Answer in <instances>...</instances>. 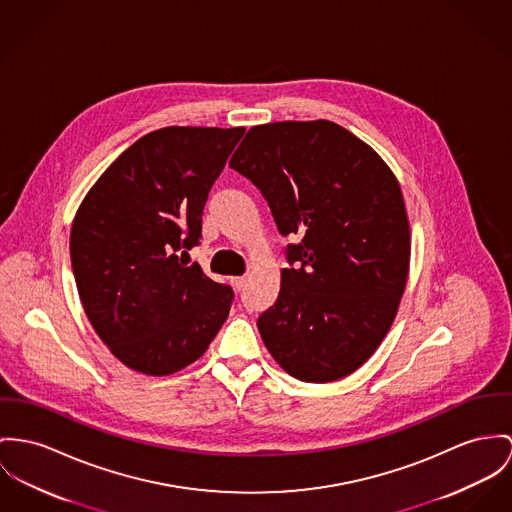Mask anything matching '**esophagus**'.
Here are the masks:
<instances>
[{
	"instance_id": "esophagus-1",
	"label": "esophagus",
	"mask_w": 512,
	"mask_h": 512,
	"mask_svg": "<svg viewBox=\"0 0 512 512\" xmlns=\"http://www.w3.org/2000/svg\"><path fill=\"white\" fill-rule=\"evenodd\" d=\"M232 284H234V288L239 292V290L245 286V276H234V278H232Z\"/></svg>"
}]
</instances>
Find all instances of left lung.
Returning <instances> with one entry per match:
<instances>
[{
    "instance_id": "left-lung-1",
    "label": "left lung",
    "mask_w": 512,
    "mask_h": 512,
    "mask_svg": "<svg viewBox=\"0 0 512 512\" xmlns=\"http://www.w3.org/2000/svg\"><path fill=\"white\" fill-rule=\"evenodd\" d=\"M230 167L271 206L288 245L275 306L257 327L278 366L325 384L358 370L388 335L405 292L411 232L390 165L331 120L257 124Z\"/></svg>"
}]
</instances>
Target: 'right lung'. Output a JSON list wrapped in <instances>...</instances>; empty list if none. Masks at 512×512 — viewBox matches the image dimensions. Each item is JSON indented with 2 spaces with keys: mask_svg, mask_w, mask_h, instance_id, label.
I'll return each instance as SVG.
<instances>
[{
  "mask_svg": "<svg viewBox=\"0 0 512 512\" xmlns=\"http://www.w3.org/2000/svg\"><path fill=\"white\" fill-rule=\"evenodd\" d=\"M245 128L165 126L126 148L81 200L70 234L79 300L118 360L146 376L193 364L232 290L187 267L202 210ZM187 253V251H183Z\"/></svg>",
  "mask_w": 512,
  "mask_h": 512,
  "instance_id": "obj_1",
  "label": "right lung"
}]
</instances>
